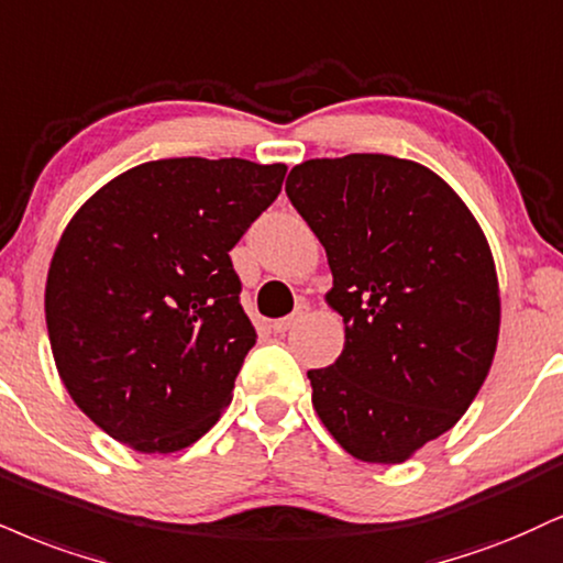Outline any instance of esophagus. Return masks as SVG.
Returning a JSON list of instances; mask_svg holds the SVG:
<instances>
[{"label": "esophagus", "instance_id": "34e87169", "mask_svg": "<svg viewBox=\"0 0 563 563\" xmlns=\"http://www.w3.org/2000/svg\"><path fill=\"white\" fill-rule=\"evenodd\" d=\"M307 311H309L307 303H299V307L294 309V314L283 317V320H275V322H273V330H275V333H286V330H290L296 322H301L303 317H307Z\"/></svg>", "mask_w": 563, "mask_h": 563}]
</instances>
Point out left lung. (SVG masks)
<instances>
[{
	"label": "left lung",
	"instance_id": "8db88e82",
	"mask_svg": "<svg viewBox=\"0 0 563 563\" xmlns=\"http://www.w3.org/2000/svg\"><path fill=\"white\" fill-rule=\"evenodd\" d=\"M286 194L324 246V301L346 324L335 364L307 372L317 417L358 462L401 464L462 419L496 356L483 228L440 175L388 154L301 162Z\"/></svg>",
	"mask_w": 563,
	"mask_h": 563
}]
</instances>
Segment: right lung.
<instances>
[{
    "label": "right lung",
    "mask_w": 563,
    "mask_h": 563,
    "mask_svg": "<svg viewBox=\"0 0 563 563\" xmlns=\"http://www.w3.org/2000/svg\"><path fill=\"white\" fill-rule=\"evenodd\" d=\"M286 165L154 159L67 222L46 275L59 380L107 435L141 453L196 443L256 343L230 249L277 199Z\"/></svg>",
    "instance_id": "obj_1"
}]
</instances>
